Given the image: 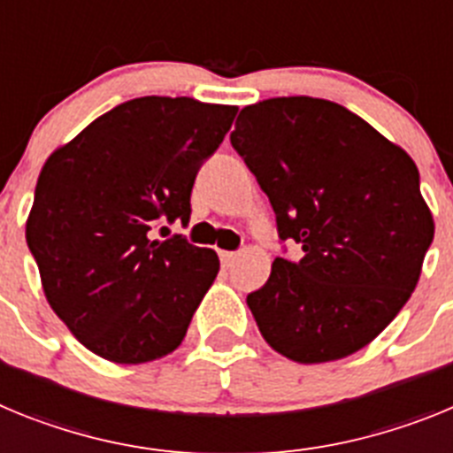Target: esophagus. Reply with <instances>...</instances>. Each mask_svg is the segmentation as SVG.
Instances as JSON below:
<instances>
[{"label": "esophagus", "instance_id": "esophagus-1", "mask_svg": "<svg viewBox=\"0 0 453 453\" xmlns=\"http://www.w3.org/2000/svg\"><path fill=\"white\" fill-rule=\"evenodd\" d=\"M219 258H222L224 267H231L235 263V258H238V254L235 251H219Z\"/></svg>", "mask_w": 453, "mask_h": 453}]
</instances>
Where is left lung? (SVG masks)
I'll use <instances>...</instances> for the list:
<instances>
[{"label":"left lung","instance_id":"8db88e82","mask_svg":"<svg viewBox=\"0 0 453 453\" xmlns=\"http://www.w3.org/2000/svg\"><path fill=\"white\" fill-rule=\"evenodd\" d=\"M231 145L276 215V258L247 295L263 338L297 363L338 361L386 329L408 302L434 242L413 158L335 102L274 97L245 106Z\"/></svg>","mask_w":453,"mask_h":453}]
</instances>
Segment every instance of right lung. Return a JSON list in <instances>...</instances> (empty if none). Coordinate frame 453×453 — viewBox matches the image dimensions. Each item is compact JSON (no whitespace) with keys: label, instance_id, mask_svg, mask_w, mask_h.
<instances>
[{"label":"right lung","instance_id":"right-lung-1","mask_svg":"<svg viewBox=\"0 0 453 453\" xmlns=\"http://www.w3.org/2000/svg\"><path fill=\"white\" fill-rule=\"evenodd\" d=\"M235 113L190 97H138L47 158L27 245L50 306L92 354L138 365L181 345L219 258L181 234L151 240V229L188 226L199 167Z\"/></svg>","mask_w":453,"mask_h":453}]
</instances>
